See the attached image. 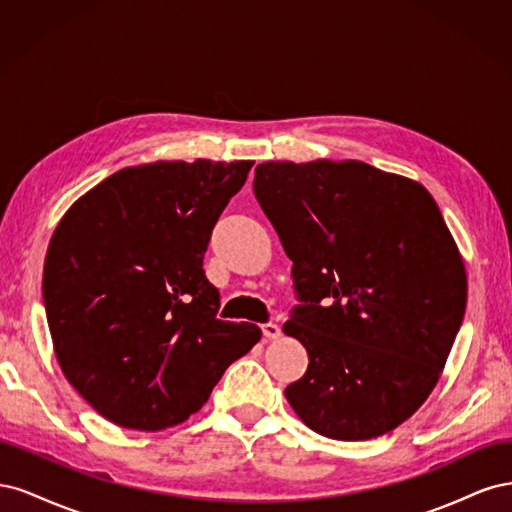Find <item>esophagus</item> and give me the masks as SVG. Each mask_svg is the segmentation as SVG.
<instances>
[{
	"label": "esophagus",
	"mask_w": 512,
	"mask_h": 512,
	"mask_svg": "<svg viewBox=\"0 0 512 512\" xmlns=\"http://www.w3.org/2000/svg\"><path fill=\"white\" fill-rule=\"evenodd\" d=\"M262 335H265L267 339H280L282 337V329L277 327V324H273V322H267V324H262Z\"/></svg>",
	"instance_id": "1"
}]
</instances>
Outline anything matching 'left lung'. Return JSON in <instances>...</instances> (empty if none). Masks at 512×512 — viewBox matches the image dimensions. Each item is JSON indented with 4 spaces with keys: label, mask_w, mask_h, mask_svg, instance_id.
Returning <instances> with one entry per match:
<instances>
[{
    "label": "left lung",
    "mask_w": 512,
    "mask_h": 512,
    "mask_svg": "<svg viewBox=\"0 0 512 512\" xmlns=\"http://www.w3.org/2000/svg\"><path fill=\"white\" fill-rule=\"evenodd\" d=\"M254 194L292 260L305 346L286 399L320 436L393 431L425 404L461 327L468 277L421 183L359 160L262 162Z\"/></svg>",
    "instance_id": "8db88e82"
}]
</instances>
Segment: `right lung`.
Returning <instances> with one entry per match:
<instances>
[{
  "label": "right lung",
  "instance_id": "obj_1",
  "mask_svg": "<svg viewBox=\"0 0 512 512\" xmlns=\"http://www.w3.org/2000/svg\"><path fill=\"white\" fill-rule=\"evenodd\" d=\"M252 160L121 168L59 220L42 294L57 363L106 421L160 431L203 408L256 324L218 320L203 256Z\"/></svg>",
  "mask_w": 512,
  "mask_h": 512
}]
</instances>
